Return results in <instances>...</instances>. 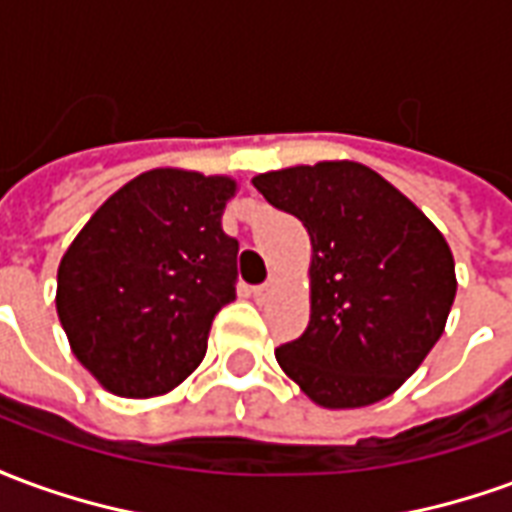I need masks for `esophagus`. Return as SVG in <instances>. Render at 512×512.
<instances>
[{
	"instance_id": "1",
	"label": "esophagus",
	"mask_w": 512,
	"mask_h": 512,
	"mask_svg": "<svg viewBox=\"0 0 512 512\" xmlns=\"http://www.w3.org/2000/svg\"><path fill=\"white\" fill-rule=\"evenodd\" d=\"M274 282H277V279L268 277L263 285H255V288H252V296H255V301H260V304H263V301L271 296V290H274Z\"/></svg>"
}]
</instances>
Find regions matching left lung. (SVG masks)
<instances>
[{
  "instance_id": "left-lung-1",
  "label": "left lung",
  "mask_w": 512,
  "mask_h": 512,
  "mask_svg": "<svg viewBox=\"0 0 512 512\" xmlns=\"http://www.w3.org/2000/svg\"><path fill=\"white\" fill-rule=\"evenodd\" d=\"M255 189L293 213L312 241V312L279 367L326 408L378 403L444 332L455 260L425 213L356 161L257 175Z\"/></svg>"
}]
</instances>
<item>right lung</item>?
<instances>
[{"label": "right lung", "instance_id": "add662e5", "mask_svg": "<svg viewBox=\"0 0 512 512\" xmlns=\"http://www.w3.org/2000/svg\"><path fill=\"white\" fill-rule=\"evenodd\" d=\"M230 178L150 169L90 216L57 271L76 359L120 397L189 378L216 312L235 299L238 241L222 230Z\"/></svg>", "mask_w": 512, "mask_h": 512}]
</instances>
